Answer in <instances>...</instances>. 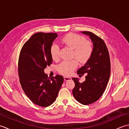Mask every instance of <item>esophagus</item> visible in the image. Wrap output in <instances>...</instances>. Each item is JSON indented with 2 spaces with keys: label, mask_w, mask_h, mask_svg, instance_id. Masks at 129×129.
Here are the masks:
<instances>
[{
  "label": "esophagus",
  "mask_w": 129,
  "mask_h": 129,
  "mask_svg": "<svg viewBox=\"0 0 129 129\" xmlns=\"http://www.w3.org/2000/svg\"><path fill=\"white\" fill-rule=\"evenodd\" d=\"M64 80L65 81H68V80H70V79H72V78H71L70 77H68V76H64Z\"/></svg>",
  "instance_id": "34e87169"
}]
</instances>
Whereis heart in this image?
I'll use <instances>...</instances> for the list:
<instances>
[{
	"label": "heart",
	"mask_w": 129,
	"mask_h": 129,
	"mask_svg": "<svg viewBox=\"0 0 129 129\" xmlns=\"http://www.w3.org/2000/svg\"><path fill=\"white\" fill-rule=\"evenodd\" d=\"M62 43L74 49L73 57L77 58L82 64L89 61L93 53V47L91 42L86 41V38L75 33H70L62 38ZM60 48L56 44H53L50 47V55L54 60L59 59ZM77 59L64 61L57 67V71L61 74L70 75L78 65Z\"/></svg>",
	"instance_id": "obj_1"
}]
</instances>
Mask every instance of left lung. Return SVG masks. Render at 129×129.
<instances>
[{"label":"left lung","instance_id":"8db88e82","mask_svg":"<svg viewBox=\"0 0 129 129\" xmlns=\"http://www.w3.org/2000/svg\"><path fill=\"white\" fill-rule=\"evenodd\" d=\"M82 33L91 39L93 53L89 61L77 72L79 75L86 73L85 81L80 83L78 78H72L75 83L73 94L78 102L89 105L96 101L105 90L110 75V60L108 48L101 38L90 31Z\"/></svg>","mask_w":129,"mask_h":129}]
</instances>
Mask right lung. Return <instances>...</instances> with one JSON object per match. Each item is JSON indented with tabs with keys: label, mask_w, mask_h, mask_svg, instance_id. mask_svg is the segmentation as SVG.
Here are the masks:
<instances>
[{
	"label": "right lung",
	"mask_w": 129,
	"mask_h": 129,
	"mask_svg": "<svg viewBox=\"0 0 129 129\" xmlns=\"http://www.w3.org/2000/svg\"><path fill=\"white\" fill-rule=\"evenodd\" d=\"M56 33H37L21 49L18 61L19 81L27 96L42 107L50 106L56 100L64 81L62 76L48 77L44 70L53 62L50 47Z\"/></svg>",
	"instance_id": "right-lung-1"
}]
</instances>
